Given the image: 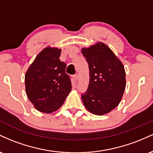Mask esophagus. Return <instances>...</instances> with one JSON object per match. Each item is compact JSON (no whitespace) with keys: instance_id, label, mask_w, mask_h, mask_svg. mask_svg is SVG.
Returning <instances> with one entry per match:
<instances>
[{"instance_id":"34e87169","label":"esophagus","mask_w":153,"mask_h":153,"mask_svg":"<svg viewBox=\"0 0 153 153\" xmlns=\"http://www.w3.org/2000/svg\"><path fill=\"white\" fill-rule=\"evenodd\" d=\"M73 80H74V82H76L77 80H78V75H77V74L73 75Z\"/></svg>"}]
</instances>
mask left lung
<instances>
[{
  "mask_svg": "<svg viewBox=\"0 0 153 153\" xmlns=\"http://www.w3.org/2000/svg\"><path fill=\"white\" fill-rule=\"evenodd\" d=\"M90 71V82L82 95L86 109L93 114L109 113L120 103L126 88V73L122 61L101 42L82 47Z\"/></svg>",
  "mask_w": 153,
  "mask_h": 153,
  "instance_id": "8db88e82",
  "label": "left lung"
}]
</instances>
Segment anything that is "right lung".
<instances>
[{
  "label": "right lung",
  "mask_w": 153,
  "mask_h": 153,
  "mask_svg": "<svg viewBox=\"0 0 153 153\" xmlns=\"http://www.w3.org/2000/svg\"><path fill=\"white\" fill-rule=\"evenodd\" d=\"M61 52L57 47H45L26 72V96L34 108L42 113L58 110L71 91L66 64L59 59Z\"/></svg>",
  "instance_id": "1"
}]
</instances>
